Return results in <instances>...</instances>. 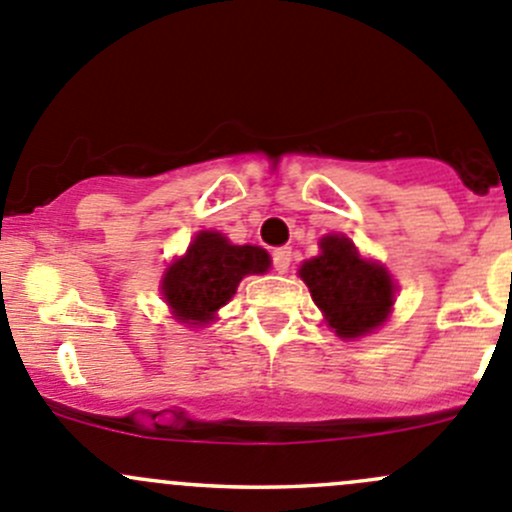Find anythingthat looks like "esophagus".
I'll list each match as a JSON object with an SVG mask.
<instances>
[{
  "instance_id": "esophagus-1",
  "label": "esophagus",
  "mask_w": 512,
  "mask_h": 512,
  "mask_svg": "<svg viewBox=\"0 0 512 512\" xmlns=\"http://www.w3.org/2000/svg\"><path fill=\"white\" fill-rule=\"evenodd\" d=\"M273 258V268H276L278 273H286L288 266H291V249H276L271 254Z\"/></svg>"
}]
</instances>
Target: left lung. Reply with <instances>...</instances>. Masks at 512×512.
I'll list each match as a JSON object with an SVG mask.
<instances>
[{
	"label": "left lung",
	"instance_id": "left-lung-1",
	"mask_svg": "<svg viewBox=\"0 0 512 512\" xmlns=\"http://www.w3.org/2000/svg\"><path fill=\"white\" fill-rule=\"evenodd\" d=\"M318 246L321 254L303 261L298 276L328 326L341 338H358L381 328L396 298L391 273L358 254L353 241L343 234L323 236Z\"/></svg>",
	"mask_w": 512,
	"mask_h": 512
}]
</instances>
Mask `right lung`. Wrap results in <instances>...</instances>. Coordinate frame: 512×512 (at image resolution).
<instances>
[{"mask_svg": "<svg viewBox=\"0 0 512 512\" xmlns=\"http://www.w3.org/2000/svg\"><path fill=\"white\" fill-rule=\"evenodd\" d=\"M271 258L261 246H234L219 231H199L189 249L169 263L161 278V296L186 326H206L231 301L241 278L266 273Z\"/></svg>", "mask_w": 512, "mask_h": 512, "instance_id": "add662e5", "label": "right lung"}]
</instances>
